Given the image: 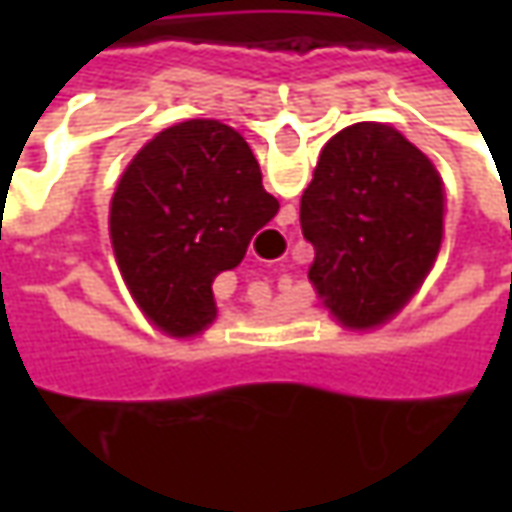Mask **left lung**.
<instances>
[{"mask_svg":"<svg viewBox=\"0 0 512 512\" xmlns=\"http://www.w3.org/2000/svg\"><path fill=\"white\" fill-rule=\"evenodd\" d=\"M299 219L322 305L367 330L402 310L439 256L442 176L399 130L359 122L325 145Z\"/></svg>","mask_w":512,"mask_h":512,"instance_id":"obj_1","label":"left lung"}]
</instances>
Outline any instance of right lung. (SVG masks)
Segmentation results:
<instances>
[{"mask_svg": "<svg viewBox=\"0 0 512 512\" xmlns=\"http://www.w3.org/2000/svg\"><path fill=\"white\" fill-rule=\"evenodd\" d=\"M276 213L245 139L216 119H187L156 133L125 168L110 242L150 322L193 336L216 319L213 279L245 259Z\"/></svg>", "mask_w": 512, "mask_h": 512, "instance_id": "right-lung-1", "label": "right lung"}]
</instances>
